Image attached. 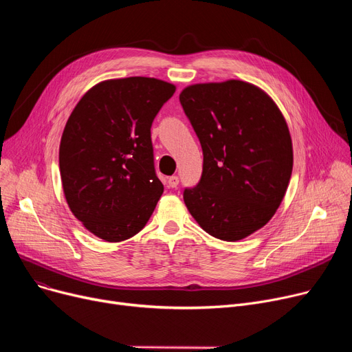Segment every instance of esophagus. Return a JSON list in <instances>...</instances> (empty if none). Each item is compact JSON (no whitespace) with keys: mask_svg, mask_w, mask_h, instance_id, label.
I'll list each match as a JSON object with an SVG mask.
<instances>
[{"mask_svg":"<svg viewBox=\"0 0 352 352\" xmlns=\"http://www.w3.org/2000/svg\"><path fill=\"white\" fill-rule=\"evenodd\" d=\"M166 182H168V187H170V188H177L178 184H179V178L175 177V175H173V177L168 178V181H166Z\"/></svg>","mask_w":352,"mask_h":352,"instance_id":"esophagus-1","label":"esophagus"}]
</instances>
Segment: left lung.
Listing matches in <instances>:
<instances>
[{"instance_id": "obj_1", "label": "left lung", "mask_w": 352, "mask_h": 352, "mask_svg": "<svg viewBox=\"0 0 352 352\" xmlns=\"http://www.w3.org/2000/svg\"><path fill=\"white\" fill-rule=\"evenodd\" d=\"M204 162L184 202L210 235L238 241L264 227L280 207L292 173V142L281 111L264 91L230 80L179 94Z\"/></svg>"}]
</instances>
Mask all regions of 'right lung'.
Wrapping results in <instances>:
<instances>
[{"mask_svg": "<svg viewBox=\"0 0 352 352\" xmlns=\"http://www.w3.org/2000/svg\"><path fill=\"white\" fill-rule=\"evenodd\" d=\"M175 87L129 77L92 87L71 113L60 145L68 206L108 243L138 234L164 186L155 173L151 125Z\"/></svg>", "mask_w": 352, "mask_h": 352, "instance_id": "1", "label": "right lung"}]
</instances>
